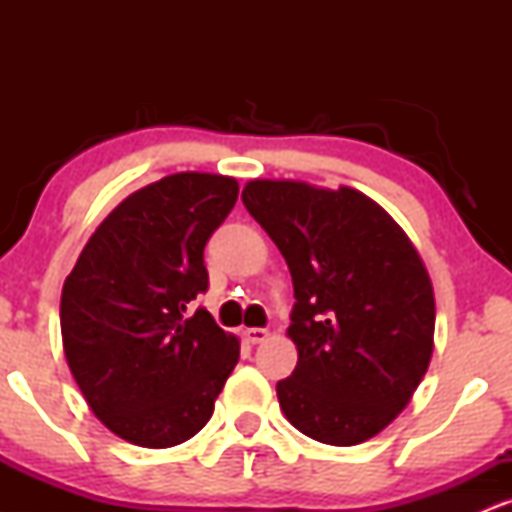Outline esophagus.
Segmentation results:
<instances>
[{
	"mask_svg": "<svg viewBox=\"0 0 512 512\" xmlns=\"http://www.w3.org/2000/svg\"><path fill=\"white\" fill-rule=\"evenodd\" d=\"M267 330H264V327H248V330H245V339H248L250 344H260V342H264V339H267Z\"/></svg>",
	"mask_w": 512,
	"mask_h": 512,
	"instance_id": "obj_1",
	"label": "esophagus"
}]
</instances>
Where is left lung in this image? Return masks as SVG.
<instances>
[{
	"instance_id": "1",
	"label": "left lung",
	"mask_w": 512,
	"mask_h": 512,
	"mask_svg": "<svg viewBox=\"0 0 512 512\" xmlns=\"http://www.w3.org/2000/svg\"><path fill=\"white\" fill-rule=\"evenodd\" d=\"M250 216L293 279L298 363L276 383L281 411L327 445L378 436L409 404L433 354L436 301L407 233L351 187L252 180Z\"/></svg>"
}]
</instances>
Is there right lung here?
I'll return each instance as SVG.
<instances>
[{
    "label": "right lung",
    "instance_id": "obj_1",
    "mask_svg": "<svg viewBox=\"0 0 512 512\" xmlns=\"http://www.w3.org/2000/svg\"><path fill=\"white\" fill-rule=\"evenodd\" d=\"M238 182L175 173L110 211L81 250L60 303L62 344L81 395L115 436L185 443L214 414L240 344L192 301L209 289L204 245Z\"/></svg>",
    "mask_w": 512,
    "mask_h": 512
}]
</instances>
